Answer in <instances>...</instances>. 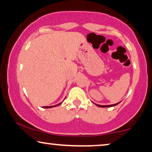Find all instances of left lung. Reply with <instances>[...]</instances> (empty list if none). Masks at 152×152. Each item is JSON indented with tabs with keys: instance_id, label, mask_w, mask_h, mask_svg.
Segmentation results:
<instances>
[{
	"instance_id": "8db88e82",
	"label": "left lung",
	"mask_w": 152,
	"mask_h": 152,
	"mask_svg": "<svg viewBox=\"0 0 152 152\" xmlns=\"http://www.w3.org/2000/svg\"><path fill=\"white\" fill-rule=\"evenodd\" d=\"M119 103H120V102L116 103V104H111V105H99V104H95V103H94V104H95L96 105V106H97V107L104 108V107H114V106L118 104H119Z\"/></svg>"
}]
</instances>
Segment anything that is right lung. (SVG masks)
I'll list each match as a JSON object with an SVG mask.
<instances>
[{
    "label": "right lung",
    "mask_w": 152,
    "mask_h": 152,
    "mask_svg": "<svg viewBox=\"0 0 152 152\" xmlns=\"http://www.w3.org/2000/svg\"><path fill=\"white\" fill-rule=\"evenodd\" d=\"M61 104V102H60L59 104H56L55 106H50V107H47V106H45V107H43V108H45V109H50V108H53V107H57V106L60 105Z\"/></svg>",
    "instance_id": "right-lung-1"
}]
</instances>
